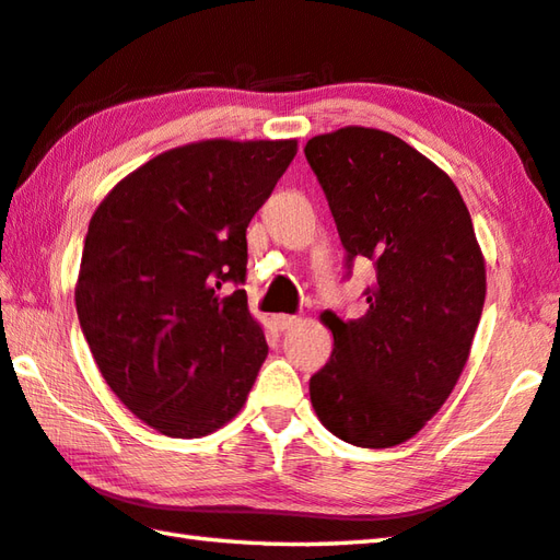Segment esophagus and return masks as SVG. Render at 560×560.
Masks as SVG:
<instances>
[{
  "instance_id": "34e87169",
  "label": "esophagus",
  "mask_w": 560,
  "mask_h": 560,
  "mask_svg": "<svg viewBox=\"0 0 560 560\" xmlns=\"http://www.w3.org/2000/svg\"><path fill=\"white\" fill-rule=\"evenodd\" d=\"M272 325L278 327L280 331H285V329L298 327L300 325V317H295V315H275L272 317Z\"/></svg>"
}]
</instances>
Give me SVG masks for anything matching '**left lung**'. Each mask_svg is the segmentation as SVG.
I'll return each mask as SVG.
<instances>
[{"label":"left lung","mask_w":560,"mask_h":560,"mask_svg":"<svg viewBox=\"0 0 560 560\" xmlns=\"http://www.w3.org/2000/svg\"><path fill=\"white\" fill-rule=\"evenodd\" d=\"M305 156L327 194L347 260H369L366 315L322 312L331 359L310 378L329 433L357 447L418 435L469 359L487 295L485 255L453 179L400 137L349 125Z\"/></svg>","instance_id":"1"}]
</instances>
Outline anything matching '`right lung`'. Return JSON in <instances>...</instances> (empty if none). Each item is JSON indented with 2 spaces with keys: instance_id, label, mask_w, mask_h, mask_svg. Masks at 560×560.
I'll return each instance as SVG.
<instances>
[{
  "instance_id": "obj_1",
  "label": "right lung",
  "mask_w": 560,
  "mask_h": 560,
  "mask_svg": "<svg viewBox=\"0 0 560 560\" xmlns=\"http://www.w3.org/2000/svg\"><path fill=\"white\" fill-rule=\"evenodd\" d=\"M298 140H201L113 186L88 225L75 310L97 369L162 435L201 438L241 413L268 357L241 285L255 211Z\"/></svg>"
}]
</instances>
